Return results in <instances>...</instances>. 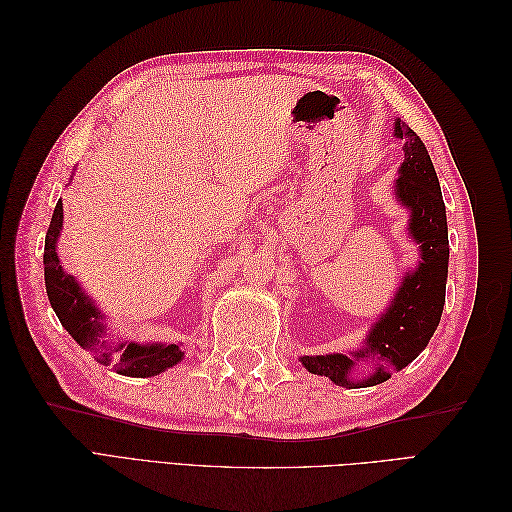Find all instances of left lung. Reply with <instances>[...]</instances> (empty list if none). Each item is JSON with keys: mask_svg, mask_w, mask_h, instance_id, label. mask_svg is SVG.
Here are the masks:
<instances>
[{"mask_svg": "<svg viewBox=\"0 0 512 512\" xmlns=\"http://www.w3.org/2000/svg\"><path fill=\"white\" fill-rule=\"evenodd\" d=\"M395 136L404 141V164L399 166L395 196L410 209L408 235L418 243L421 260L401 280L389 309L371 327L363 348L350 354L301 356L309 374L327 376L346 389L386 382L412 363L436 333L446 299L448 228L436 168L421 138L401 119H395ZM361 362L372 365L365 377L355 371Z\"/></svg>", "mask_w": 512, "mask_h": 512, "instance_id": "8db88e82", "label": "left lung"}]
</instances>
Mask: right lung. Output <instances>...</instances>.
Returning a JSON list of instances; mask_svg holds the SVG:
<instances>
[{"label": "right lung", "instance_id": "1", "mask_svg": "<svg viewBox=\"0 0 512 512\" xmlns=\"http://www.w3.org/2000/svg\"><path fill=\"white\" fill-rule=\"evenodd\" d=\"M64 224V207L57 200L53 218L44 239V284L51 307L76 344L94 352L98 363L111 365L117 374L132 378L158 376L164 369L177 365L183 359L179 344H136V342H108L106 324L102 322L100 309L81 290L72 275L59 265L57 239Z\"/></svg>", "mask_w": 512, "mask_h": 512}]
</instances>
